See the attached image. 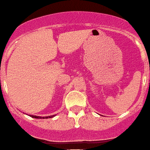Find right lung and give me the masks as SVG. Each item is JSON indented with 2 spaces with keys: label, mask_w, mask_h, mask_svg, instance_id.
<instances>
[{
  "label": "right lung",
  "mask_w": 150,
  "mask_h": 150,
  "mask_svg": "<svg viewBox=\"0 0 150 150\" xmlns=\"http://www.w3.org/2000/svg\"><path fill=\"white\" fill-rule=\"evenodd\" d=\"M31 117L33 118H36V119H41V118H42V119H47V118H52L53 117H55V114L54 115H52V116H48V117H40V116H35V115H30Z\"/></svg>",
  "instance_id": "add662e5"
}]
</instances>
